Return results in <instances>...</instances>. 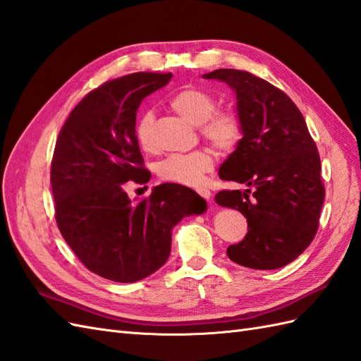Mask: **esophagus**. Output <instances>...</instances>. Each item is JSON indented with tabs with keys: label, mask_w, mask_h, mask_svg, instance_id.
Instances as JSON below:
<instances>
[{
	"label": "esophagus",
	"mask_w": 361,
	"mask_h": 361,
	"mask_svg": "<svg viewBox=\"0 0 361 361\" xmlns=\"http://www.w3.org/2000/svg\"><path fill=\"white\" fill-rule=\"evenodd\" d=\"M196 191H197V195H199V196H202L204 199H209V196H211L209 190H207V188H197Z\"/></svg>",
	"instance_id": "esophagus-1"
}]
</instances>
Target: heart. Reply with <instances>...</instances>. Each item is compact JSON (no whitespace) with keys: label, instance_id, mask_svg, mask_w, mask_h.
<instances>
[{"label":"heart","instance_id":"obj_1","mask_svg":"<svg viewBox=\"0 0 361 361\" xmlns=\"http://www.w3.org/2000/svg\"><path fill=\"white\" fill-rule=\"evenodd\" d=\"M170 104L183 118L199 126L202 137L207 139L217 152H233L240 142L243 135L240 118L231 110H216L217 99L208 90L200 87H185L173 96ZM153 127L154 114L147 110L137 118L135 126L137 144L145 152H152L154 148ZM213 156L207 150L176 153L159 162L157 174L166 182L196 187L202 182L204 174L213 169Z\"/></svg>","mask_w":361,"mask_h":361}]
</instances>
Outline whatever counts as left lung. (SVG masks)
Masks as SVG:
<instances>
[{"label":"left lung","instance_id":"8db88e82","mask_svg":"<svg viewBox=\"0 0 361 361\" xmlns=\"http://www.w3.org/2000/svg\"><path fill=\"white\" fill-rule=\"evenodd\" d=\"M235 92L243 136L219 178L248 188L222 190L221 207L239 209L248 233L228 257L252 269H277L295 260L317 234L324 200L322 165L300 110L277 87L250 72L217 68L204 75Z\"/></svg>","mask_w":361,"mask_h":361}]
</instances>
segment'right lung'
<instances>
[{
  "label": "right lung",
  "mask_w": 361,
  "mask_h": 361,
  "mask_svg": "<svg viewBox=\"0 0 361 361\" xmlns=\"http://www.w3.org/2000/svg\"><path fill=\"white\" fill-rule=\"evenodd\" d=\"M171 73L139 72L104 82L68 114L56 139L50 183L61 234L87 269L119 283L159 269L171 251V231L207 202L179 183H162L131 202L128 180L147 183L135 136L140 102Z\"/></svg>",
  "instance_id": "add662e5"
}]
</instances>
